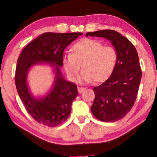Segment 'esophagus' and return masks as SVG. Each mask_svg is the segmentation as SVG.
Masks as SVG:
<instances>
[{
  "label": "esophagus",
  "instance_id": "esophagus-1",
  "mask_svg": "<svg viewBox=\"0 0 157 157\" xmlns=\"http://www.w3.org/2000/svg\"><path fill=\"white\" fill-rule=\"evenodd\" d=\"M85 88H83V87H78V92L79 94H82V92H84L85 91Z\"/></svg>",
  "mask_w": 157,
  "mask_h": 157
}]
</instances>
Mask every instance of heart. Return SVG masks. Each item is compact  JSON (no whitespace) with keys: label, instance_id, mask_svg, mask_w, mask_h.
Listing matches in <instances>:
<instances>
[{"label":"heart","instance_id":"heart-1","mask_svg":"<svg viewBox=\"0 0 157 157\" xmlns=\"http://www.w3.org/2000/svg\"><path fill=\"white\" fill-rule=\"evenodd\" d=\"M71 54L63 57V66L68 78L75 81L80 72L81 81L89 84L94 81L100 83L112 73L117 61V52L114 48L103 46L94 39H84L73 44Z\"/></svg>","mask_w":157,"mask_h":157}]
</instances>
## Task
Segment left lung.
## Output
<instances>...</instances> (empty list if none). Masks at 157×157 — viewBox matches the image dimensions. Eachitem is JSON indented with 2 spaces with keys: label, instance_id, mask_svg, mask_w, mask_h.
<instances>
[{
  "label": "left lung",
  "instance_id": "8db88e82",
  "mask_svg": "<svg viewBox=\"0 0 157 157\" xmlns=\"http://www.w3.org/2000/svg\"><path fill=\"white\" fill-rule=\"evenodd\" d=\"M103 37L111 42L117 61L109 78L94 87L91 112L104 122L121 120L129 112L136 101L142 72L137 50L131 41L115 30L87 33L86 36Z\"/></svg>",
  "mask_w": 157,
  "mask_h": 157
}]
</instances>
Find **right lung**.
<instances>
[{"instance_id": "add662e5", "label": "right lung", "mask_w": 157, "mask_h": 157, "mask_svg": "<svg viewBox=\"0 0 157 157\" xmlns=\"http://www.w3.org/2000/svg\"><path fill=\"white\" fill-rule=\"evenodd\" d=\"M81 34L44 33L25 46L18 58L15 84L18 95L28 113L44 125L55 127L64 122L71 113L72 102L78 95L76 84L63 78L60 67L63 66L64 49ZM44 63L54 68V82L47 95L36 98L29 89L27 74L34 65Z\"/></svg>"}]
</instances>
